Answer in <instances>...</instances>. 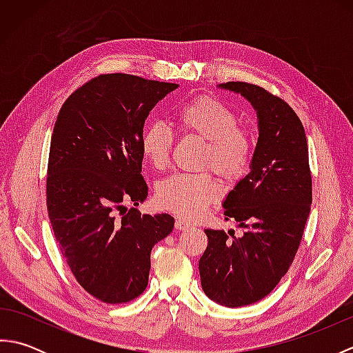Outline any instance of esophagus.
Here are the masks:
<instances>
[{"instance_id": "1", "label": "esophagus", "mask_w": 353, "mask_h": 353, "mask_svg": "<svg viewBox=\"0 0 353 353\" xmlns=\"http://www.w3.org/2000/svg\"><path fill=\"white\" fill-rule=\"evenodd\" d=\"M174 226H176V229L177 230H188V229H191L192 226L191 224H188V223H185L183 220H176V223H174Z\"/></svg>"}]
</instances>
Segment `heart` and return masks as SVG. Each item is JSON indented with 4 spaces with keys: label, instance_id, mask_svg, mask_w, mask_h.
<instances>
[{
    "label": "heart",
    "instance_id": "1",
    "mask_svg": "<svg viewBox=\"0 0 353 353\" xmlns=\"http://www.w3.org/2000/svg\"><path fill=\"white\" fill-rule=\"evenodd\" d=\"M179 129L186 137L206 142L200 167L211 168L224 182L244 176L252 161V134L239 127L238 115L214 97L194 99L176 112ZM174 145V134L162 123L145 125L141 134V152L156 170L167 168ZM220 197L211 174H174L156 186V201L165 211L194 221Z\"/></svg>",
    "mask_w": 353,
    "mask_h": 353
}]
</instances>
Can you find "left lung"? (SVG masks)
Segmentation results:
<instances>
[{"label": "left lung", "mask_w": 353, "mask_h": 353, "mask_svg": "<svg viewBox=\"0 0 353 353\" xmlns=\"http://www.w3.org/2000/svg\"><path fill=\"white\" fill-rule=\"evenodd\" d=\"M219 88L252 104L259 130L250 172L223 201L226 220L234 219L245 232L235 236L234 230L205 229L208 247L199 261L205 294L238 308L264 299L288 272L310 216L312 182L296 112L256 85L228 81Z\"/></svg>", "instance_id": "left-lung-1"}]
</instances>
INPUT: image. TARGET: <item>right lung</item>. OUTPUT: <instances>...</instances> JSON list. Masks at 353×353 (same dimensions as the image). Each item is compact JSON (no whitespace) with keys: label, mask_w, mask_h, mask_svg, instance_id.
Returning <instances> with one entry per match:
<instances>
[{"label":"right lung","mask_w":353,"mask_h":353,"mask_svg":"<svg viewBox=\"0 0 353 353\" xmlns=\"http://www.w3.org/2000/svg\"><path fill=\"white\" fill-rule=\"evenodd\" d=\"M179 85L101 74L74 91L52 130L47 208L56 241L77 282L106 303L144 292L150 253L168 236V214L141 215L148 196L141 134L157 101Z\"/></svg>","instance_id":"right-lung-1"}]
</instances>
